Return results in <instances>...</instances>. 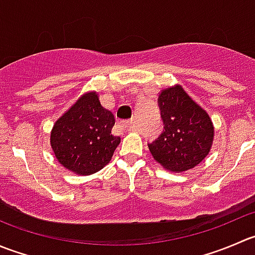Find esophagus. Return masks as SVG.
I'll return each instance as SVG.
<instances>
[{"label": "esophagus", "instance_id": "34e87169", "mask_svg": "<svg viewBox=\"0 0 255 255\" xmlns=\"http://www.w3.org/2000/svg\"><path fill=\"white\" fill-rule=\"evenodd\" d=\"M121 127L123 128V129L126 130H130L133 128V121L132 120H128V121H123V122H121Z\"/></svg>", "mask_w": 255, "mask_h": 255}]
</instances>
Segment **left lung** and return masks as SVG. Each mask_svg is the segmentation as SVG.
<instances>
[{
	"label": "left lung",
	"mask_w": 255,
	"mask_h": 255,
	"mask_svg": "<svg viewBox=\"0 0 255 255\" xmlns=\"http://www.w3.org/2000/svg\"><path fill=\"white\" fill-rule=\"evenodd\" d=\"M163 132L148 144L164 169L180 173L202 162L213 144L214 127L208 113L179 85L165 88L158 97Z\"/></svg>",
	"instance_id": "1"
}]
</instances>
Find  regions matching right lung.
Masks as SVG:
<instances>
[{
    "label": "right lung",
    "instance_id": "right-lung-1",
    "mask_svg": "<svg viewBox=\"0 0 255 255\" xmlns=\"http://www.w3.org/2000/svg\"><path fill=\"white\" fill-rule=\"evenodd\" d=\"M115 116L96 92L83 95L54 123L51 145L57 160L71 172L90 175L108 164L121 138L111 133Z\"/></svg>",
    "mask_w": 255,
    "mask_h": 255
}]
</instances>
